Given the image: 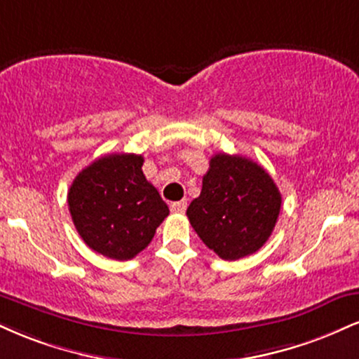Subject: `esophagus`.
I'll return each instance as SVG.
<instances>
[{
    "instance_id": "1",
    "label": "esophagus",
    "mask_w": 359,
    "mask_h": 359,
    "mask_svg": "<svg viewBox=\"0 0 359 359\" xmlns=\"http://www.w3.org/2000/svg\"><path fill=\"white\" fill-rule=\"evenodd\" d=\"M187 209V202L185 201H179V202H172L170 204V210L175 214H182Z\"/></svg>"
}]
</instances>
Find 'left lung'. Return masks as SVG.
<instances>
[{
    "mask_svg": "<svg viewBox=\"0 0 359 359\" xmlns=\"http://www.w3.org/2000/svg\"><path fill=\"white\" fill-rule=\"evenodd\" d=\"M273 177L243 155L215 154L187 209L202 243L226 261L250 256L273 234L280 210Z\"/></svg>",
    "mask_w": 359,
    "mask_h": 359,
    "instance_id": "1",
    "label": "left lung"
}]
</instances>
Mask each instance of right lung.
<instances>
[{"label":"right lung","instance_id":"right-lung-1","mask_svg":"<svg viewBox=\"0 0 359 359\" xmlns=\"http://www.w3.org/2000/svg\"><path fill=\"white\" fill-rule=\"evenodd\" d=\"M142 165V155H105L85 167L68 191V207L81 239L115 261H128L144 250L168 215Z\"/></svg>","mask_w":359,"mask_h":359}]
</instances>
